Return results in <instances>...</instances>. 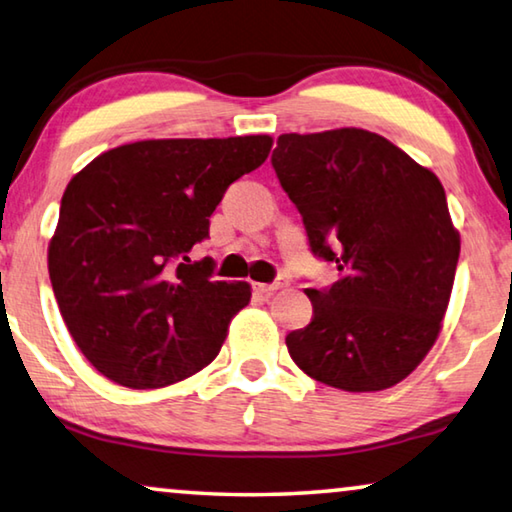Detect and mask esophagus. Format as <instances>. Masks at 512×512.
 <instances>
[{
	"instance_id": "1",
	"label": "esophagus",
	"mask_w": 512,
	"mask_h": 512,
	"mask_svg": "<svg viewBox=\"0 0 512 512\" xmlns=\"http://www.w3.org/2000/svg\"><path fill=\"white\" fill-rule=\"evenodd\" d=\"M289 285L287 278H278L275 282H271V285H266V282H255V291L257 294H264V296H271L275 294L278 289H285Z\"/></svg>"
}]
</instances>
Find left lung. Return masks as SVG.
Returning a JSON list of instances; mask_svg holds the SVG:
<instances>
[{
	"instance_id": "obj_1",
	"label": "left lung",
	"mask_w": 512,
	"mask_h": 512,
	"mask_svg": "<svg viewBox=\"0 0 512 512\" xmlns=\"http://www.w3.org/2000/svg\"><path fill=\"white\" fill-rule=\"evenodd\" d=\"M271 161L312 250L339 271L330 289H305L312 321L287 335L291 360L344 392L394 387L440 337L456 278L442 182L358 127L282 134Z\"/></svg>"
}]
</instances>
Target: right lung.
Wrapping results in <instances>:
<instances>
[{
  "label": "right lung",
  "instance_id": "obj_1",
  "mask_svg": "<svg viewBox=\"0 0 512 512\" xmlns=\"http://www.w3.org/2000/svg\"><path fill=\"white\" fill-rule=\"evenodd\" d=\"M271 145L269 134L136 141L72 177L47 269L68 332L102 376L157 389L216 358L250 285L209 280L212 262L193 264L189 250Z\"/></svg>",
  "mask_w": 512,
  "mask_h": 512
}]
</instances>
